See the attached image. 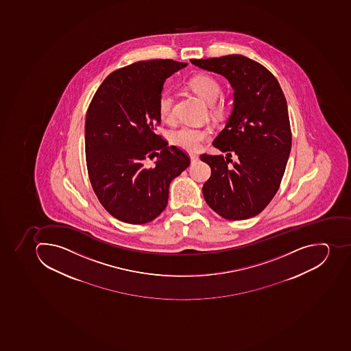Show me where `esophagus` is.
<instances>
[{
	"instance_id": "obj_1",
	"label": "esophagus",
	"mask_w": 351,
	"mask_h": 351,
	"mask_svg": "<svg viewBox=\"0 0 351 351\" xmlns=\"http://www.w3.org/2000/svg\"><path fill=\"white\" fill-rule=\"evenodd\" d=\"M198 160H199V157H198V155H195V154H191V162H197Z\"/></svg>"
}]
</instances>
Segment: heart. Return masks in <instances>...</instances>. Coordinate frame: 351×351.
Segmentation results:
<instances>
[{
  "label": "heart",
  "mask_w": 351,
  "mask_h": 351,
  "mask_svg": "<svg viewBox=\"0 0 351 351\" xmlns=\"http://www.w3.org/2000/svg\"><path fill=\"white\" fill-rule=\"evenodd\" d=\"M189 86L195 93L199 95L204 101L213 105L215 112H223L221 104H215L216 99L221 93V85L214 76L209 74H198L189 80ZM158 114L162 121H171L174 116V96L169 92H162L157 103ZM210 131L207 128H194V126H182L169 134L171 142L184 151L196 153L203 147V143L208 138Z\"/></svg>",
  "instance_id": "obj_1"
}]
</instances>
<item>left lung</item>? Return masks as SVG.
I'll use <instances>...</instances> for the list:
<instances>
[{
  "mask_svg": "<svg viewBox=\"0 0 351 351\" xmlns=\"http://www.w3.org/2000/svg\"><path fill=\"white\" fill-rule=\"evenodd\" d=\"M196 66L217 73L234 90V108L213 145L223 155L203 154L212 169L204 184L209 207L229 220L254 217L263 212L279 189L291 149L287 101L275 76L246 56L191 60ZM234 153L238 160L228 164Z\"/></svg>",
  "mask_w": 351,
  "mask_h": 351,
  "instance_id": "8db88e82",
  "label": "left lung"
}]
</instances>
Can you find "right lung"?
I'll use <instances>...</instances> for the list:
<instances>
[{
    "label": "right lung",
    "mask_w": 351,
    "mask_h": 351,
    "mask_svg": "<svg viewBox=\"0 0 351 351\" xmlns=\"http://www.w3.org/2000/svg\"><path fill=\"white\" fill-rule=\"evenodd\" d=\"M186 65L173 60L131 64L110 73L90 101L87 171L99 203L116 219L134 225L155 219L166 208L171 180L191 164L187 154L155 133L162 85ZM155 156L156 167L146 169L143 160Z\"/></svg>",
    "instance_id": "add662e5"
}]
</instances>
